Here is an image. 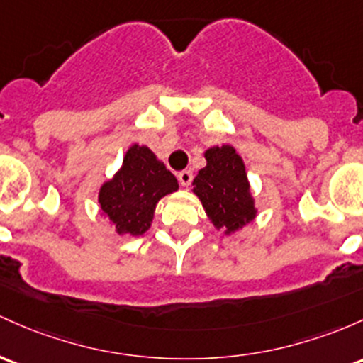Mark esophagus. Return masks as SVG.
Here are the masks:
<instances>
[{
  "label": "esophagus",
  "mask_w": 363,
  "mask_h": 363,
  "mask_svg": "<svg viewBox=\"0 0 363 363\" xmlns=\"http://www.w3.org/2000/svg\"><path fill=\"white\" fill-rule=\"evenodd\" d=\"M177 179L182 188H188V186H191V182H193V172L191 170H182V172L177 174Z\"/></svg>",
  "instance_id": "obj_1"
}]
</instances>
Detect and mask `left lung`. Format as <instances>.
I'll return each instance as SVG.
<instances>
[{
    "label": "left lung",
    "instance_id": "1",
    "mask_svg": "<svg viewBox=\"0 0 363 363\" xmlns=\"http://www.w3.org/2000/svg\"><path fill=\"white\" fill-rule=\"evenodd\" d=\"M203 155L206 165L194 177L193 193L215 229L229 236L258 213L245 162L230 145L212 146Z\"/></svg>",
    "mask_w": 363,
    "mask_h": 363
}]
</instances>
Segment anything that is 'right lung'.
<instances>
[{
  "label": "right lung",
  "instance_id": "right-lung-1",
  "mask_svg": "<svg viewBox=\"0 0 363 363\" xmlns=\"http://www.w3.org/2000/svg\"><path fill=\"white\" fill-rule=\"evenodd\" d=\"M177 189V179L165 163L148 146L134 143L121 169L99 188V212L121 236H143L153 222L157 203Z\"/></svg>",
  "mask_w": 363,
  "mask_h": 363
}]
</instances>
